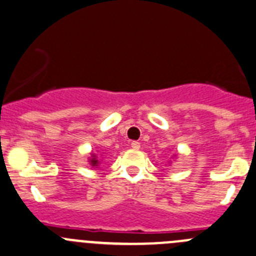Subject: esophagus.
<instances>
[{
	"mask_svg": "<svg viewBox=\"0 0 256 256\" xmlns=\"http://www.w3.org/2000/svg\"><path fill=\"white\" fill-rule=\"evenodd\" d=\"M131 148H132L134 150H138V148H140V142H138V141H132V142H131Z\"/></svg>",
	"mask_w": 256,
	"mask_h": 256,
	"instance_id": "34e87169",
	"label": "esophagus"
}]
</instances>
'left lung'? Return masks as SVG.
Masks as SVG:
<instances>
[{
	"label": "left lung",
	"instance_id": "left-lung-1",
	"mask_svg": "<svg viewBox=\"0 0 256 256\" xmlns=\"http://www.w3.org/2000/svg\"><path fill=\"white\" fill-rule=\"evenodd\" d=\"M174 156H176V155H174Z\"/></svg>",
	"mask_w": 256,
	"mask_h": 256
}]
</instances>
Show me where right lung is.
Listing matches in <instances>:
<instances>
[{
  "instance_id": "right-lung-1",
  "label": "right lung",
  "mask_w": 256,
  "mask_h": 256,
  "mask_svg": "<svg viewBox=\"0 0 256 256\" xmlns=\"http://www.w3.org/2000/svg\"><path fill=\"white\" fill-rule=\"evenodd\" d=\"M88 162H90V165L92 166V168H98V166L100 165V158L98 156V154L91 152V156L88 158Z\"/></svg>"
}]
</instances>
